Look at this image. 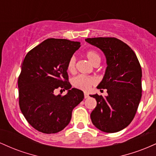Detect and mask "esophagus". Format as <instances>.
<instances>
[{"label":"esophagus","mask_w":156,"mask_h":156,"mask_svg":"<svg viewBox=\"0 0 156 156\" xmlns=\"http://www.w3.org/2000/svg\"><path fill=\"white\" fill-rule=\"evenodd\" d=\"M89 94L88 93H87V92H84V98H89Z\"/></svg>","instance_id":"esophagus-1"}]
</instances>
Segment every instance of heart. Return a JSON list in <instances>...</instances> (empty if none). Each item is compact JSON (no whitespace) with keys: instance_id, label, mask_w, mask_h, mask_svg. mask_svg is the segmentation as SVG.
<instances>
[{"instance_id":"1","label":"heart","mask_w":156,"mask_h":156,"mask_svg":"<svg viewBox=\"0 0 156 156\" xmlns=\"http://www.w3.org/2000/svg\"><path fill=\"white\" fill-rule=\"evenodd\" d=\"M85 55L92 64H95L101 61L100 55L94 51H87L85 53ZM67 69L68 72L70 73H74L76 71V58L74 56L71 57L68 61ZM95 83V78L92 76H87L84 75H79L73 79V85L76 88L83 91L89 90L91 87Z\"/></svg>"}]
</instances>
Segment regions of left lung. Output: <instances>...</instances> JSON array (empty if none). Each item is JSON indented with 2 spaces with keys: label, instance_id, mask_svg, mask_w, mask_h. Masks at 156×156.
I'll return each instance as SVG.
<instances>
[{
  "label": "left lung",
  "instance_id": "left-lung-1",
  "mask_svg": "<svg viewBox=\"0 0 156 156\" xmlns=\"http://www.w3.org/2000/svg\"><path fill=\"white\" fill-rule=\"evenodd\" d=\"M85 40L104 53L108 65L98 87L106 89L108 95L91 96L97 101L91 119L101 131L118 132L131 122L139 105L142 92L141 65L133 50L119 39L97 37Z\"/></svg>",
  "mask_w": 156,
  "mask_h": 156
}]
</instances>
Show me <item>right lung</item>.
I'll return each instance as SVG.
<instances>
[{"label": "right lung", "instance_id": "right-lung-1", "mask_svg": "<svg viewBox=\"0 0 156 156\" xmlns=\"http://www.w3.org/2000/svg\"><path fill=\"white\" fill-rule=\"evenodd\" d=\"M80 42L50 38L27 53L18 78L19 105L28 122L39 132L55 133L69 124L73 108L83 100L81 90L70 88L67 65ZM68 90L55 96V89Z\"/></svg>", "mask_w": 156, "mask_h": 156}]
</instances>
